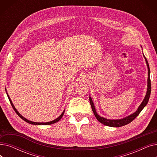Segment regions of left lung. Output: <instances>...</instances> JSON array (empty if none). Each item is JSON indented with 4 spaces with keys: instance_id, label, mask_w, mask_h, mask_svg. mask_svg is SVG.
I'll list each match as a JSON object with an SVG mask.
<instances>
[{
    "instance_id": "left-lung-1",
    "label": "left lung",
    "mask_w": 157,
    "mask_h": 157,
    "mask_svg": "<svg viewBox=\"0 0 157 157\" xmlns=\"http://www.w3.org/2000/svg\"><path fill=\"white\" fill-rule=\"evenodd\" d=\"M144 59L146 60V62L147 64V71H148V78H147V92H146V94L145 95V97L144 98L143 101L142 102V103L141 104V105H139V107L138 108L137 110L133 114H132L129 116L123 118L122 119H119V120H109L103 117H101V116L98 115L95 110V106L94 104V102L92 101V99L91 97H89L90 99V105H91L92 107V109L95 114V116L97 118V120L101 122L102 124L106 125V126H109V127H120L123 125H125L128 124L131 121H132L139 114V113H141V111L143 109V108L146 105V104H147L148 101H149V98L150 97V94H151V81H150V67H149V64H148L147 60H146L145 56L143 55Z\"/></svg>"
}]
</instances>
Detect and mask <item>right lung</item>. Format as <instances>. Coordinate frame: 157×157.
Instances as JSON below:
<instances>
[{
    "instance_id": "1",
    "label": "right lung",
    "mask_w": 157,
    "mask_h": 157,
    "mask_svg": "<svg viewBox=\"0 0 157 157\" xmlns=\"http://www.w3.org/2000/svg\"><path fill=\"white\" fill-rule=\"evenodd\" d=\"M7 97H8V98H9V100H10V103H11V105H12V107H13V108L14 109V111L16 113V114H17L18 116L22 119V120H23L25 121H26V122H27V123H30V124H32V125H51V124H53V123H56V122H58L62 118V117H63V114H64V112H65V110L63 111V113L60 115V117H58L56 119H55V120H53V121H49V122H46V123H39V122H34V121H30V120H27V119H26L25 118H24L23 116H21V115L18 113V111L16 110V109L15 108V107L14 106V105H13V102H12V101H11V98H10V96L8 95V94H7Z\"/></svg>"
}]
</instances>
